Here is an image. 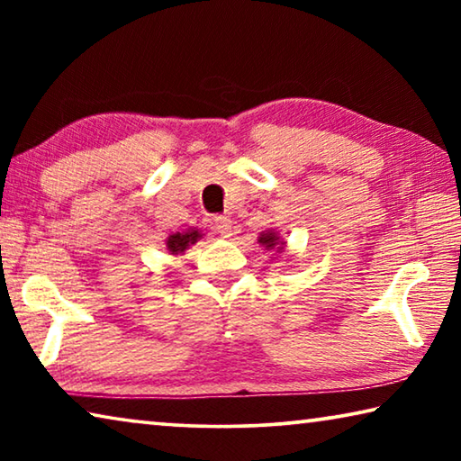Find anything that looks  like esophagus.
Returning a JSON list of instances; mask_svg holds the SVG:
<instances>
[{
	"label": "esophagus",
	"instance_id": "esophagus-1",
	"mask_svg": "<svg viewBox=\"0 0 461 461\" xmlns=\"http://www.w3.org/2000/svg\"><path fill=\"white\" fill-rule=\"evenodd\" d=\"M213 225H215V231L220 233L221 238H230L231 236V220H230V217L217 215L215 220H213Z\"/></svg>",
	"mask_w": 461,
	"mask_h": 461
}]
</instances>
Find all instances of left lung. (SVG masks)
I'll return each mask as SVG.
<instances>
[{
	"label": "left lung",
	"mask_w": 461,
	"mask_h": 461,
	"mask_svg": "<svg viewBox=\"0 0 461 461\" xmlns=\"http://www.w3.org/2000/svg\"><path fill=\"white\" fill-rule=\"evenodd\" d=\"M258 244H260L262 248H267L268 252L272 249V252L283 254V252H285L286 241L278 236V231H275V230H267V231H262V233H260ZM276 254H272V256H276Z\"/></svg>",
	"instance_id": "left-lung-1"
}]
</instances>
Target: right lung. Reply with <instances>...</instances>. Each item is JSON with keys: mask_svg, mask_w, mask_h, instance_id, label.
Instances as JSON below:
<instances>
[{"mask_svg": "<svg viewBox=\"0 0 461 461\" xmlns=\"http://www.w3.org/2000/svg\"><path fill=\"white\" fill-rule=\"evenodd\" d=\"M203 238V233L197 228H189L185 231H175L167 238V249L173 256H183L186 249Z\"/></svg>", "mask_w": 461, "mask_h": 461, "instance_id": "right-lung-1", "label": "right lung"}]
</instances>
